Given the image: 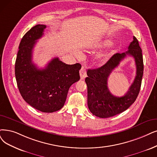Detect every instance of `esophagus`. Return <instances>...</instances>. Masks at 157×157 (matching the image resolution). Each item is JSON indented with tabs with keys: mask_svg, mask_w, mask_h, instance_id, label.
Segmentation results:
<instances>
[{
	"mask_svg": "<svg viewBox=\"0 0 157 157\" xmlns=\"http://www.w3.org/2000/svg\"><path fill=\"white\" fill-rule=\"evenodd\" d=\"M80 76L81 79H84L87 77L86 67L85 66H82V68H81L80 71Z\"/></svg>",
	"mask_w": 157,
	"mask_h": 157,
	"instance_id": "esophagus-1",
	"label": "esophagus"
}]
</instances>
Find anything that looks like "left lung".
<instances>
[{"instance_id": "obj_1", "label": "left lung", "mask_w": 157, "mask_h": 157, "mask_svg": "<svg viewBox=\"0 0 157 157\" xmlns=\"http://www.w3.org/2000/svg\"><path fill=\"white\" fill-rule=\"evenodd\" d=\"M135 59L136 77L127 93L124 96L116 97L110 93L107 79L110 73L127 56ZM144 63L142 49L135 36L130 43L128 50L116 53L106 63L97 69L88 70L85 81L87 87V105L91 113L100 118L113 117L126 111L133 104L139 95L143 76Z\"/></svg>"}]
</instances>
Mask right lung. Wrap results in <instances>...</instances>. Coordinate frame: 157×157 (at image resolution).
<instances>
[{
    "label": "right lung",
    "instance_id": "add662e5",
    "mask_svg": "<svg viewBox=\"0 0 157 157\" xmlns=\"http://www.w3.org/2000/svg\"><path fill=\"white\" fill-rule=\"evenodd\" d=\"M46 28L43 24L36 25L24 35L18 47L15 73L18 90L25 101L37 110L53 113L63 107L70 86L80 80L81 65L66 64L57 57L44 69L33 63V48Z\"/></svg>",
    "mask_w": 157,
    "mask_h": 157
}]
</instances>
